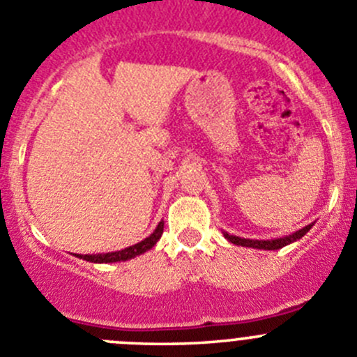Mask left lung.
I'll return each instance as SVG.
<instances>
[{
	"mask_svg": "<svg viewBox=\"0 0 357 357\" xmlns=\"http://www.w3.org/2000/svg\"><path fill=\"white\" fill-rule=\"evenodd\" d=\"M310 227H312V224H308V226H305L303 229H300V231L293 233V235H289V236H284V238H277V240H247V238H238V236L227 235V233H224V235H226V238L229 240V242L235 243V245L252 247V249L275 250V249H282V247L289 245L291 242H296V240H300L301 236H303L305 233L310 229Z\"/></svg>",
	"mask_w": 357,
	"mask_h": 357,
	"instance_id": "8db88e82",
	"label": "left lung"
}]
</instances>
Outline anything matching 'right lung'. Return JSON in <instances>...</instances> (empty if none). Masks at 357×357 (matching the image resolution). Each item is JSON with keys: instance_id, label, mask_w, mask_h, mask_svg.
<instances>
[{"instance_id": "right-lung-1", "label": "right lung", "mask_w": 357, "mask_h": 357, "mask_svg": "<svg viewBox=\"0 0 357 357\" xmlns=\"http://www.w3.org/2000/svg\"><path fill=\"white\" fill-rule=\"evenodd\" d=\"M162 227H165V222L161 220V222H159V226L155 227V231L152 233L149 238L142 240L140 243H135V245L128 247V249H122V250H117V252H108V254H86V256H80V254H77V257L91 261V263H115V261L131 259V257L138 256V254H144L145 250L152 249V247L155 245V242H158L162 235Z\"/></svg>"}]
</instances>
